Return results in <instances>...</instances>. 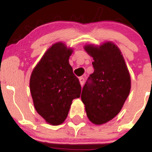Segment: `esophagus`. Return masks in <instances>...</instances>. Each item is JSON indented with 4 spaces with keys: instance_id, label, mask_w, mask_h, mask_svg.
<instances>
[{
    "instance_id": "obj_1",
    "label": "esophagus",
    "mask_w": 152,
    "mask_h": 152,
    "mask_svg": "<svg viewBox=\"0 0 152 152\" xmlns=\"http://www.w3.org/2000/svg\"><path fill=\"white\" fill-rule=\"evenodd\" d=\"M85 78H84V77L79 78V82H80V84H81V85H82V86H83L84 84H85Z\"/></svg>"
}]
</instances>
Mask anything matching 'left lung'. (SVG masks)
I'll use <instances>...</instances> for the list:
<instances>
[{
    "label": "left lung",
    "instance_id": "1",
    "mask_svg": "<svg viewBox=\"0 0 152 152\" xmlns=\"http://www.w3.org/2000/svg\"><path fill=\"white\" fill-rule=\"evenodd\" d=\"M85 49L94 59V72L87 79L81 98L89 120L95 124H105L118 114L129 94V73L115 44L86 45Z\"/></svg>",
    "mask_w": 152,
    "mask_h": 152
}]
</instances>
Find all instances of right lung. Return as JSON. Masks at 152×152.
I'll return each instance as SVG.
<instances>
[{
  "label": "right lung",
  "mask_w": 152,
  "mask_h": 152,
  "mask_svg": "<svg viewBox=\"0 0 152 152\" xmlns=\"http://www.w3.org/2000/svg\"><path fill=\"white\" fill-rule=\"evenodd\" d=\"M71 49L57 42L47 50L30 78V90L37 112L52 125L66 119L72 101L80 97L82 87L68 59Z\"/></svg>",
  "instance_id": "right-lung-1"
}]
</instances>
